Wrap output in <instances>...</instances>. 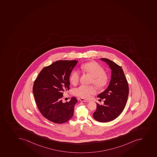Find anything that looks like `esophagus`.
<instances>
[{
    "label": "esophagus",
    "instance_id": "1",
    "mask_svg": "<svg viewBox=\"0 0 157 157\" xmlns=\"http://www.w3.org/2000/svg\"><path fill=\"white\" fill-rule=\"evenodd\" d=\"M80 100V101L81 102H90L89 100H85L84 98H81V99H79Z\"/></svg>",
    "mask_w": 157,
    "mask_h": 157
}]
</instances>
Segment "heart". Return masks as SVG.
Masks as SVG:
<instances>
[{"label": "heart", "mask_w": 157, "mask_h": 157, "mask_svg": "<svg viewBox=\"0 0 157 157\" xmlns=\"http://www.w3.org/2000/svg\"><path fill=\"white\" fill-rule=\"evenodd\" d=\"M81 69L92 77L91 82L98 88H104L107 85L109 78L104 73V70L99 64L95 62L85 63L81 66ZM80 74L78 71H73L71 75L70 80L73 85H76L79 82ZM95 88L92 86L81 85L75 89L74 94L78 97L84 99H88L91 95L95 94Z\"/></svg>", "instance_id": "heart-1"}]
</instances>
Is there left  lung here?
I'll return each instance as SVG.
<instances>
[{
    "label": "left lung",
    "instance_id": "obj_1",
    "mask_svg": "<svg viewBox=\"0 0 157 157\" xmlns=\"http://www.w3.org/2000/svg\"><path fill=\"white\" fill-rule=\"evenodd\" d=\"M100 60L107 63L111 69V78L109 86L97 97L105 99L104 104L97 103L96 110L93 116L99 122H110L118 117L123 111L129 94V86L122 67L106 58Z\"/></svg>",
    "mask_w": 157,
    "mask_h": 157
}]
</instances>
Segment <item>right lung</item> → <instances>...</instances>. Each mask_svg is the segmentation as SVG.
Masks as SVG:
<instances>
[{
    "instance_id": "add662e5",
    "label": "right lung",
    "mask_w": 157,
    "mask_h": 157,
    "mask_svg": "<svg viewBox=\"0 0 157 157\" xmlns=\"http://www.w3.org/2000/svg\"><path fill=\"white\" fill-rule=\"evenodd\" d=\"M76 60H59L44 68L34 81L33 93L42 115L55 123L62 124L72 117L78 100L72 97L62 101L63 93L69 90V77Z\"/></svg>"
}]
</instances>
